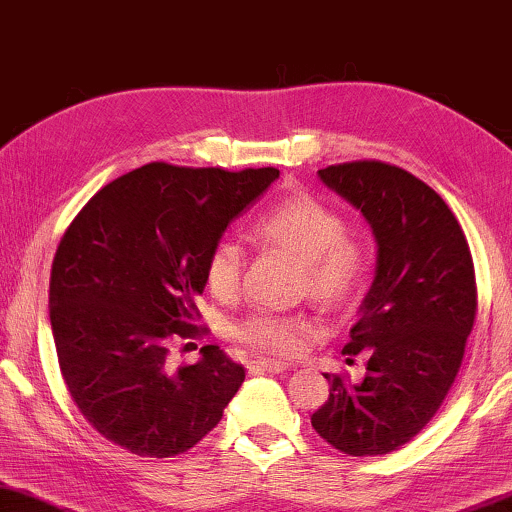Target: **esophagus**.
<instances>
[{
	"mask_svg": "<svg viewBox=\"0 0 512 512\" xmlns=\"http://www.w3.org/2000/svg\"><path fill=\"white\" fill-rule=\"evenodd\" d=\"M250 370H253V372H271V375H280V372L287 370V363L271 361V358H255V361L250 363Z\"/></svg>",
	"mask_w": 512,
	"mask_h": 512,
	"instance_id": "34e87169",
	"label": "esophagus"
}]
</instances>
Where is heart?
<instances>
[{"instance_id":"obj_1","label":"heart","mask_w":512,"mask_h":512,"mask_svg":"<svg viewBox=\"0 0 512 512\" xmlns=\"http://www.w3.org/2000/svg\"><path fill=\"white\" fill-rule=\"evenodd\" d=\"M255 236L264 246L282 250L301 262L299 292L324 308L338 310L354 299L365 276L361 241L345 232L331 207L312 195H292L259 218ZM246 253L232 239H220L204 262V278L218 299H232L241 289ZM312 324L303 315L253 312L234 326V338L262 352L289 356L303 347Z\"/></svg>"}]
</instances>
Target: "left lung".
I'll return each mask as SVG.
<instances>
[{
	"instance_id": "left-lung-1",
	"label": "left lung",
	"mask_w": 512,
	"mask_h": 512,
	"mask_svg": "<svg viewBox=\"0 0 512 512\" xmlns=\"http://www.w3.org/2000/svg\"><path fill=\"white\" fill-rule=\"evenodd\" d=\"M319 179L368 220L375 278L342 354L368 356L358 384L326 375L329 400L312 427L338 451L386 455L432 421L462 365L476 319L469 243L448 204L381 160L329 165Z\"/></svg>"
}]
</instances>
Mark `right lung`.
I'll return each instance as SVG.
<instances>
[{"label": "right lung", "mask_w": 512, "mask_h": 512, "mask_svg": "<svg viewBox=\"0 0 512 512\" xmlns=\"http://www.w3.org/2000/svg\"><path fill=\"white\" fill-rule=\"evenodd\" d=\"M278 177L276 167L149 163L103 186L68 225L52 259V335L68 393L108 441L174 457L220 423L246 370L216 345L172 370L170 342L197 333L213 243Z\"/></svg>", "instance_id": "obj_1"}]
</instances>
